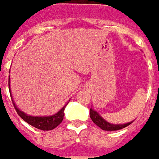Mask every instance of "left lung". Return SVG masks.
I'll list each match as a JSON object with an SVG mask.
<instances>
[{"mask_svg": "<svg viewBox=\"0 0 159 159\" xmlns=\"http://www.w3.org/2000/svg\"><path fill=\"white\" fill-rule=\"evenodd\" d=\"M90 119L92 120V121L96 124L97 126H98L99 128L103 130L106 131H115V130H120V129H124L126 127H128L129 125L132 123L133 121H130L128 123L125 124H111L107 122V120H105L103 118L99 115V113L96 112L94 109L90 108Z\"/></svg>", "mask_w": 159, "mask_h": 159, "instance_id": "8db88e82", "label": "left lung"}]
</instances>
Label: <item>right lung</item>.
I'll return each instance as SVG.
<instances>
[{
    "mask_svg": "<svg viewBox=\"0 0 159 159\" xmlns=\"http://www.w3.org/2000/svg\"><path fill=\"white\" fill-rule=\"evenodd\" d=\"M8 87L10 90L9 77H8ZM11 98H12V96H11ZM12 103L14 105L16 111L18 113L20 117L22 118L25 121H26L27 123L31 125L32 127H34L36 129H41V130H52V129H55L58 125L61 123L63 117H64V110H65V107L67 106V105H65L59 112H56L53 115H51V116H30V115L26 114L23 111H21L17 108L13 98H12Z\"/></svg>",
    "mask_w": 159,
    "mask_h": 159,
    "instance_id": "right-lung-1",
    "label": "right lung"
}]
</instances>
